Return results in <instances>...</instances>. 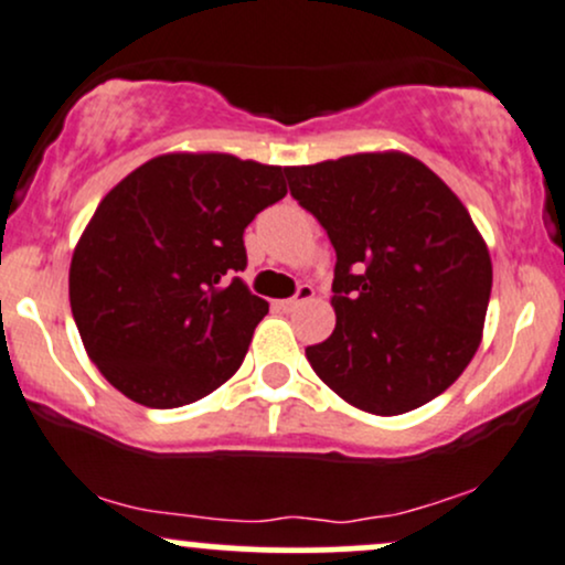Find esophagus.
I'll return each instance as SVG.
<instances>
[{
  "instance_id": "1",
  "label": "esophagus",
  "mask_w": 565,
  "mask_h": 565,
  "mask_svg": "<svg viewBox=\"0 0 565 565\" xmlns=\"http://www.w3.org/2000/svg\"><path fill=\"white\" fill-rule=\"evenodd\" d=\"M313 295H316V291H313V287H310V284H300V287H297V295L281 302V310H287V313H291V310L300 308L302 302L313 300Z\"/></svg>"
}]
</instances>
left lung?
<instances>
[{
    "mask_svg": "<svg viewBox=\"0 0 565 565\" xmlns=\"http://www.w3.org/2000/svg\"><path fill=\"white\" fill-rule=\"evenodd\" d=\"M291 196L334 246L329 340L310 366L355 408L412 412L451 385L481 345L491 257L423 161L398 151L287 167Z\"/></svg>",
    "mask_w": 565,
    "mask_h": 565,
    "instance_id": "8db88e82",
    "label": "left lung"
}]
</instances>
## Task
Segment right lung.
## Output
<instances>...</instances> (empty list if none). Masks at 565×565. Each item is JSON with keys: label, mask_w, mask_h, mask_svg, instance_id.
<instances>
[{"label": "right lung", "mask_w": 565, "mask_h": 565, "mask_svg": "<svg viewBox=\"0 0 565 565\" xmlns=\"http://www.w3.org/2000/svg\"><path fill=\"white\" fill-rule=\"evenodd\" d=\"M284 196L281 167L231 153H164L106 193L71 257L68 297L116 391L178 408L236 374L268 313L236 276L244 231Z\"/></svg>", "instance_id": "add662e5"}]
</instances>
